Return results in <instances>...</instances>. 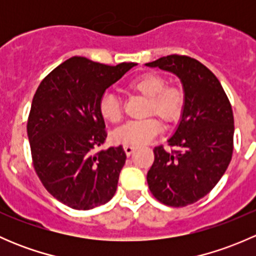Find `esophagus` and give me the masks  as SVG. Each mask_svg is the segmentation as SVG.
Returning a JSON list of instances; mask_svg holds the SVG:
<instances>
[{
	"mask_svg": "<svg viewBox=\"0 0 256 256\" xmlns=\"http://www.w3.org/2000/svg\"><path fill=\"white\" fill-rule=\"evenodd\" d=\"M124 151H125L126 156H131V154H132V152L135 151V147L128 146V144H125V146H124Z\"/></svg>",
	"mask_w": 256,
	"mask_h": 256,
	"instance_id": "esophagus-1",
	"label": "esophagus"
}]
</instances>
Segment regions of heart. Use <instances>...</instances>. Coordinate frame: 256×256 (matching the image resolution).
<instances>
[{
    "instance_id": "1",
    "label": "heart",
    "mask_w": 256,
    "mask_h": 256,
    "mask_svg": "<svg viewBox=\"0 0 256 256\" xmlns=\"http://www.w3.org/2000/svg\"><path fill=\"white\" fill-rule=\"evenodd\" d=\"M126 90L147 99L144 114L157 115L164 124H174L184 109V92L178 85H166V79L156 73H142L128 80ZM100 116L112 124L120 122L122 118L121 102L116 95L105 92L99 102ZM161 130V124L156 118L128 122L112 132L116 144L140 146L152 140Z\"/></svg>"
}]
</instances>
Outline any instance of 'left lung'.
<instances>
[{"label":"left lung","instance_id":"8db88e82","mask_svg":"<svg viewBox=\"0 0 256 256\" xmlns=\"http://www.w3.org/2000/svg\"><path fill=\"white\" fill-rule=\"evenodd\" d=\"M144 66L170 72L182 82L184 109L167 140L177 150L154 147L147 183L161 203L184 207L207 196L228 168L233 154V110L219 80L200 62L174 54Z\"/></svg>","mask_w":256,"mask_h":256}]
</instances>
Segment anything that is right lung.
<instances>
[{"instance_id":"right-lung-1","label":"right lung","mask_w":256,"mask_h":256,"mask_svg":"<svg viewBox=\"0 0 256 256\" xmlns=\"http://www.w3.org/2000/svg\"><path fill=\"white\" fill-rule=\"evenodd\" d=\"M135 66L73 56L53 69L33 96L27 124L33 166L46 190L68 207L89 210L115 194L126 154L122 146L94 154L106 140L99 102Z\"/></svg>"}]
</instances>
